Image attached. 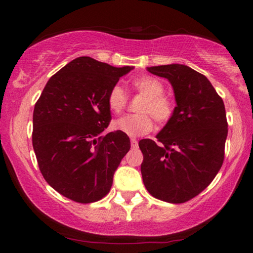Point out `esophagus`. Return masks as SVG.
I'll return each mask as SVG.
<instances>
[{
  "label": "esophagus",
  "instance_id": "esophagus-1",
  "mask_svg": "<svg viewBox=\"0 0 253 253\" xmlns=\"http://www.w3.org/2000/svg\"><path fill=\"white\" fill-rule=\"evenodd\" d=\"M130 145H132L133 149H136V147H138V141H136V139L134 138L130 139Z\"/></svg>",
  "mask_w": 253,
  "mask_h": 253
}]
</instances>
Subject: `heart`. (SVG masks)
<instances>
[{
	"instance_id": "b5f03b06",
	"label": "heart",
	"mask_w": 253,
	"mask_h": 253,
	"mask_svg": "<svg viewBox=\"0 0 253 253\" xmlns=\"http://www.w3.org/2000/svg\"><path fill=\"white\" fill-rule=\"evenodd\" d=\"M132 88L136 94L144 96L138 107L139 114L126 115L113 123V128L128 136H141L153 128V118L158 124H168L175 114V102L167 96L165 85L153 76H140L132 81ZM128 97L120 85L110 88L107 95V104L114 113L126 108Z\"/></svg>"
}]
</instances>
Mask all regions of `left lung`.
<instances>
[{
	"instance_id": "left-lung-1",
	"label": "left lung",
	"mask_w": 253,
	"mask_h": 253,
	"mask_svg": "<svg viewBox=\"0 0 253 253\" xmlns=\"http://www.w3.org/2000/svg\"><path fill=\"white\" fill-rule=\"evenodd\" d=\"M169 80L175 91V114L157 134L143 139L141 175L156 199L184 203L205 190L219 172L225 157L227 119L225 104L207 77L187 65L147 68Z\"/></svg>"
}]
</instances>
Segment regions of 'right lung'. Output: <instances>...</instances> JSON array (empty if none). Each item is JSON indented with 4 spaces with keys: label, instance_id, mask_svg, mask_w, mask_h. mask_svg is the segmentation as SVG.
<instances>
[{
    "label": "right lung",
    "instance_id": "add662e5",
    "mask_svg": "<svg viewBox=\"0 0 253 253\" xmlns=\"http://www.w3.org/2000/svg\"><path fill=\"white\" fill-rule=\"evenodd\" d=\"M133 68L78 57L46 83L34 106L32 143L45 181L72 201L91 203L109 193L130 149L127 134L110 132L107 95Z\"/></svg>",
    "mask_w": 253,
    "mask_h": 253
}]
</instances>
